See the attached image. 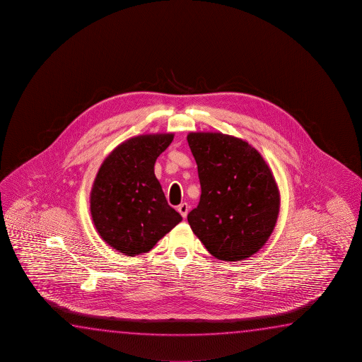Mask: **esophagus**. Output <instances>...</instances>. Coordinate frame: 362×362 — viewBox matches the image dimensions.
<instances>
[{
	"instance_id": "obj_1",
	"label": "esophagus",
	"mask_w": 362,
	"mask_h": 362,
	"mask_svg": "<svg viewBox=\"0 0 362 362\" xmlns=\"http://www.w3.org/2000/svg\"><path fill=\"white\" fill-rule=\"evenodd\" d=\"M178 213L182 215V218H186L187 216V213H189V205L186 204V202H182V204H180L178 205Z\"/></svg>"
}]
</instances>
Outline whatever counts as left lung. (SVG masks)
<instances>
[{"label":"left lung","instance_id":"left-lung-1","mask_svg":"<svg viewBox=\"0 0 362 362\" xmlns=\"http://www.w3.org/2000/svg\"><path fill=\"white\" fill-rule=\"evenodd\" d=\"M202 197L187 215L192 232L215 258L234 262L257 253L280 211L270 167L248 141L219 132H192Z\"/></svg>","mask_w":362,"mask_h":362}]
</instances>
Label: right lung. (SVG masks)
<instances>
[{
    "instance_id": "obj_1",
    "label": "right lung",
    "mask_w": 362,
    "mask_h": 362,
    "mask_svg": "<svg viewBox=\"0 0 362 362\" xmlns=\"http://www.w3.org/2000/svg\"><path fill=\"white\" fill-rule=\"evenodd\" d=\"M172 141V133H157L123 141L105 158L92 185L90 211L98 235L129 257L151 251L182 221L154 175L156 160Z\"/></svg>"
}]
</instances>
